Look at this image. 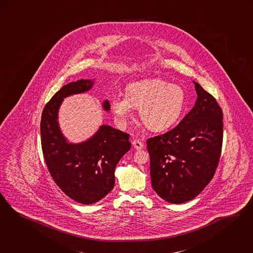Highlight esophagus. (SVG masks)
Here are the masks:
<instances>
[{
	"instance_id": "obj_1",
	"label": "esophagus",
	"mask_w": 253,
	"mask_h": 253,
	"mask_svg": "<svg viewBox=\"0 0 253 253\" xmlns=\"http://www.w3.org/2000/svg\"><path fill=\"white\" fill-rule=\"evenodd\" d=\"M131 144L135 150H142L144 147V144L138 139H134L133 141L131 142Z\"/></svg>"
}]
</instances>
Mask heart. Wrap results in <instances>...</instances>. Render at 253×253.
<instances>
[{
    "label": "heart",
    "instance_id": "obj_1",
    "mask_svg": "<svg viewBox=\"0 0 253 253\" xmlns=\"http://www.w3.org/2000/svg\"><path fill=\"white\" fill-rule=\"evenodd\" d=\"M185 93L181 85L161 79L134 82L126 87L125 95L116 94L111 108L122 122L132 118L133 108L139 109L142 122L150 130L165 131L182 117Z\"/></svg>",
    "mask_w": 253,
    "mask_h": 253
}]
</instances>
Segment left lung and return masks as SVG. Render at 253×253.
<instances>
[{"instance_id":"left-lung-1","label":"left lung","mask_w":253,"mask_h":253,"mask_svg":"<svg viewBox=\"0 0 253 253\" xmlns=\"http://www.w3.org/2000/svg\"><path fill=\"white\" fill-rule=\"evenodd\" d=\"M193 83L198 98L191 111L171 131L147 140L152 188L175 204L191 201L205 188L222 148V110L210 93Z\"/></svg>"}]
</instances>
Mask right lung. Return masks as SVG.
<instances>
[{"label":"right lung","mask_w":253,"mask_h":253,"mask_svg":"<svg viewBox=\"0 0 253 253\" xmlns=\"http://www.w3.org/2000/svg\"><path fill=\"white\" fill-rule=\"evenodd\" d=\"M95 80H78L62 86L46 104L41 122V146L55 183L73 201L92 204L103 199L115 184V169L131 149L129 134L102 124L90 138L71 143L61 131L58 112L65 98L90 90ZM110 111L108 100L102 101Z\"/></svg>","instance_id":"1"}]
</instances>
